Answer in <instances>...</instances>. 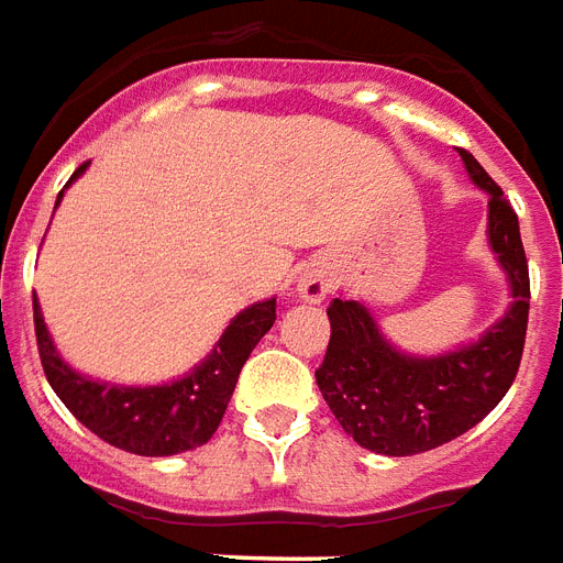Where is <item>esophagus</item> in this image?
<instances>
[{
	"instance_id": "34e87169",
	"label": "esophagus",
	"mask_w": 563,
	"mask_h": 563,
	"mask_svg": "<svg viewBox=\"0 0 563 563\" xmlns=\"http://www.w3.org/2000/svg\"><path fill=\"white\" fill-rule=\"evenodd\" d=\"M330 291V274L328 268H321V265H307L298 277V295L303 300H312V303H319L324 300V295Z\"/></svg>"
}]
</instances>
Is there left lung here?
<instances>
[{"label":"left lung","mask_w":563,"mask_h":563,"mask_svg":"<svg viewBox=\"0 0 563 563\" xmlns=\"http://www.w3.org/2000/svg\"><path fill=\"white\" fill-rule=\"evenodd\" d=\"M461 158L490 195L487 242L514 300L478 342L437 357L398 351L360 300H330V342L316 380L342 431L368 452L405 457L452 443L499 405L520 368L531 291L517 212L472 153L461 150Z\"/></svg>","instance_id":"obj_1"}]
</instances>
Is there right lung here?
<instances>
[{
  "label": "right lung",
  "mask_w": 563,
  "mask_h": 563,
  "mask_svg": "<svg viewBox=\"0 0 563 563\" xmlns=\"http://www.w3.org/2000/svg\"><path fill=\"white\" fill-rule=\"evenodd\" d=\"M85 167L88 162L79 165L70 183L85 174ZM62 197L64 191L58 195V203ZM274 319H277V300H260L227 324L224 336L218 339L212 354L186 377L162 386H120L91 380L67 366L55 351L53 336L43 324L41 307L34 300V336H37L43 372L55 396L100 440L141 457L191 452L212 440L227 413L244 360L251 357L256 342L272 330Z\"/></svg>",
  "instance_id": "obj_1"
}]
</instances>
